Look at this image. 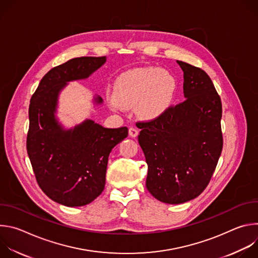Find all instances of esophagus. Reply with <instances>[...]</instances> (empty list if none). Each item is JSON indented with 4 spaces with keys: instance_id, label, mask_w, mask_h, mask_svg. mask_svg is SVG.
I'll use <instances>...</instances> for the list:
<instances>
[{
    "instance_id": "esophagus-1",
    "label": "esophagus",
    "mask_w": 258,
    "mask_h": 258,
    "mask_svg": "<svg viewBox=\"0 0 258 258\" xmlns=\"http://www.w3.org/2000/svg\"><path fill=\"white\" fill-rule=\"evenodd\" d=\"M128 134H130V136H131L132 138H136V137L139 135V131H138L136 127L132 126V127H130V130H128Z\"/></svg>"
}]
</instances>
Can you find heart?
I'll return each instance as SVG.
<instances>
[{
    "mask_svg": "<svg viewBox=\"0 0 258 258\" xmlns=\"http://www.w3.org/2000/svg\"><path fill=\"white\" fill-rule=\"evenodd\" d=\"M175 88L171 73L157 67H141L120 75L109 98L112 108H133L146 119L157 117L167 107Z\"/></svg>",
    "mask_w": 258,
    "mask_h": 258,
    "instance_id": "heart-1",
    "label": "heart"
}]
</instances>
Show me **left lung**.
<instances>
[{"label":"left lung","mask_w":258,"mask_h":258,"mask_svg":"<svg viewBox=\"0 0 258 258\" xmlns=\"http://www.w3.org/2000/svg\"><path fill=\"white\" fill-rule=\"evenodd\" d=\"M183 72L186 100L158 117L137 122L148 164L146 187L153 197L180 204L207 187L223 150L222 101L201 68L176 61Z\"/></svg>","instance_id":"1"}]
</instances>
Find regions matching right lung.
Returning <instances> with one entry per match:
<instances>
[{"instance_id":"1","label":"right lung","mask_w":258,"mask_h":258,"mask_svg":"<svg viewBox=\"0 0 258 258\" xmlns=\"http://www.w3.org/2000/svg\"><path fill=\"white\" fill-rule=\"evenodd\" d=\"M105 62V56L80 57L56 66L30 99L27 154L40 188L65 206L87 205L103 192L109 154L128 134L126 126L106 128L91 119L65 130L55 115L67 83L88 79Z\"/></svg>"}]
</instances>
